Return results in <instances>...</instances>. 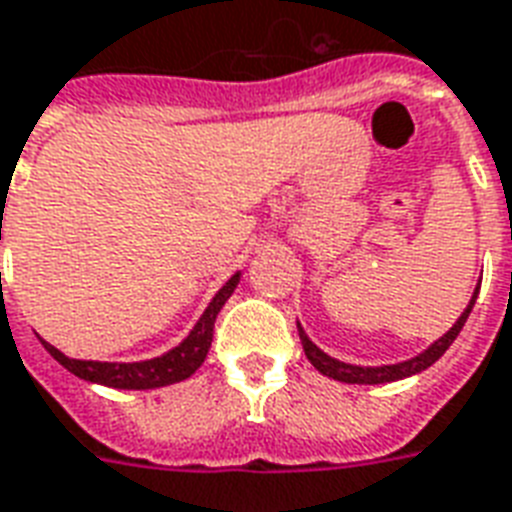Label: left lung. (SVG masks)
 <instances>
[{
    "instance_id": "left-lung-1",
    "label": "left lung",
    "mask_w": 512,
    "mask_h": 512,
    "mask_svg": "<svg viewBox=\"0 0 512 512\" xmlns=\"http://www.w3.org/2000/svg\"><path fill=\"white\" fill-rule=\"evenodd\" d=\"M480 288V286H478ZM478 288H475V294H472L470 305L467 310L459 315V321L448 329V332L426 348L424 353H418L413 359L407 361H399V364H383V367H359V364H345L340 359H332L329 353H324L318 345L310 340L305 334V329L297 324L299 329V340H302V348H305V356L310 359L315 370L326 375V378H334V380H343V383H361V386H375V383H391V380H402V378H410V375H416V372L426 370V367H432L434 361L440 359L451 343L459 337L461 326L467 324V318L472 313V305H475V299H478Z\"/></svg>"
}]
</instances>
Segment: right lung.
<instances>
[{
    "mask_svg": "<svg viewBox=\"0 0 512 512\" xmlns=\"http://www.w3.org/2000/svg\"><path fill=\"white\" fill-rule=\"evenodd\" d=\"M240 283V272H234L232 278L226 280L221 291L215 294L213 302L207 305L197 326L188 332V337L180 345H175L172 351L164 356L148 361H83V359H69L59 348H53L51 343H45V351L51 353L53 359L59 361L64 370L72 375H78L83 380L99 383V386L110 388H126V391H145V388H161L180 383V380L191 378L194 372L202 367V361L207 359L210 343H213V326L215 318L221 313V307L226 305V299L232 297L234 288Z\"/></svg>",
    "mask_w": 512,
    "mask_h": 512,
    "instance_id": "right-lung-1",
    "label": "right lung"
}]
</instances>
